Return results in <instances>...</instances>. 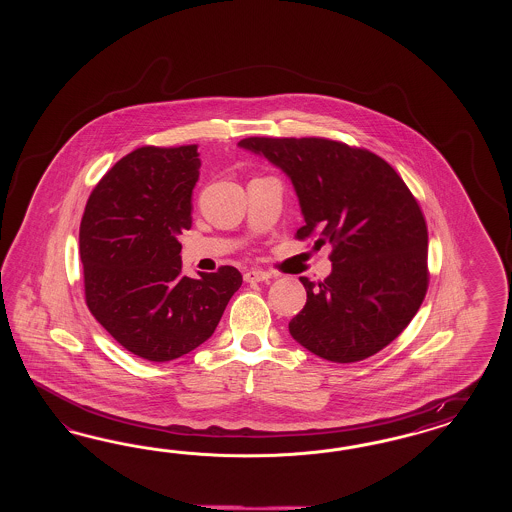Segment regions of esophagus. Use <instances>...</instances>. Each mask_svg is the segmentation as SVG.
Returning a JSON list of instances; mask_svg holds the SVG:
<instances>
[{
    "mask_svg": "<svg viewBox=\"0 0 512 512\" xmlns=\"http://www.w3.org/2000/svg\"><path fill=\"white\" fill-rule=\"evenodd\" d=\"M272 278V274H268V272H264V270H249L244 274V279L248 281V283H259V281H266V279Z\"/></svg>",
    "mask_w": 512,
    "mask_h": 512,
    "instance_id": "esophagus-1",
    "label": "esophagus"
}]
</instances>
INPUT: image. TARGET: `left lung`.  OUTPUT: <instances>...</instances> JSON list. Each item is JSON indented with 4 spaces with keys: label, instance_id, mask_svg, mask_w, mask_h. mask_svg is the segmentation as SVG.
<instances>
[{
    "label": "left lung",
    "instance_id": "8db88e82",
    "mask_svg": "<svg viewBox=\"0 0 512 512\" xmlns=\"http://www.w3.org/2000/svg\"><path fill=\"white\" fill-rule=\"evenodd\" d=\"M295 187L304 227L332 246L325 281L300 278L308 300L289 323L302 347L330 362L372 357L402 334L428 289V231L419 204L385 159L328 139L249 137Z\"/></svg>",
    "mask_w": 512,
    "mask_h": 512
}]
</instances>
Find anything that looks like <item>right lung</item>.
<instances>
[{
	"mask_svg": "<svg viewBox=\"0 0 512 512\" xmlns=\"http://www.w3.org/2000/svg\"><path fill=\"white\" fill-rule=\"evenodd\" d=\"M197 146H144L125 155L86 202L80 261L86 304L114 340L152 362L208 340L242 285L234 266L182 276L178 236L191 229Z\"/></svg>",
	"mask_w": 512,
	"mask_h": 512,
	"instance_id": "obj_1",
	"label": "right lung"
}]
</instances>
